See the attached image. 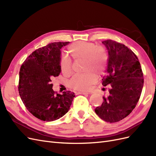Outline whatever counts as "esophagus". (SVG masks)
<instances>
[{"label":"esophagus","mask_w":156,"mask_h":156,"mask_svg":"<svg viewBox=\"0 0 156 156\" xmlns=\"http://www.w3.org/2000/svg\"><path fill=\"white\" fill-rule=\"evenodd\" d=\"M79 94H88V92H77Z\"/></svg>","instance_id":"1"}]
</instances>
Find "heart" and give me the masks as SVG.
<instances>
[{
  "label": "heart",
  "instance_id": "1",
  "mask_svg": "<svg viewBox=\"0 0 156 156\" xmlns=\"http://www.w3.org/2000/svg\"><path fill=\"white\" fill-rule=\"evenodd\" d=\"M70 56L74 60H82L83 73L75 75L69 81L70 87L78 90L86 91L96 81L97 76L104 73L107 63V52L101 47H95L93 44L77 41L69 46ZM60 67L65 75L72 72V62L69 58L62 57L60 60Z\"/></svg>",
  "mask_w": 156,
  "mask_h": 156
}]
</instances>
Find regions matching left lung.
Instances as JSON below:
<instances>
[{
	"instance_id": "obj_1",
	"label": "left lung",
	"mask_w": 156,
	"mask_h": 156,
	"mask_svg": "<svg viewBox=\"0 0 156 156\" xmlns=\"http://www.w3.org/2000/svg\"><path fill=\"white\" fill-rule=\"evenodd\" d=\"M102 43L108 54L107 74L102 84L108 87V92L95 112L102 120L112 123L128 116L137 104L143 87V73L137 56L125 45L111 40Z\"/></svg>"
}]
</instances>
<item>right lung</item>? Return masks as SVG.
<instances>
[{"label": "right lung", "instance_id": "1", "mask_svg": "<svg viewBox=\"0 0 156 156\" xmlns=\"http://www.w3.org/2000/svg\"><path fill=\"white\" fill-rule=\"evenodd\" d=\"M69 43L54 42L37 49L21 66L19 93L27 110L41 120L51 122L63 116L75 97L70 91L55 93L51 84L61 72L60 49Z\"/></svg>", "mask_w": 156, "mask_h": 156}]
</instances>
